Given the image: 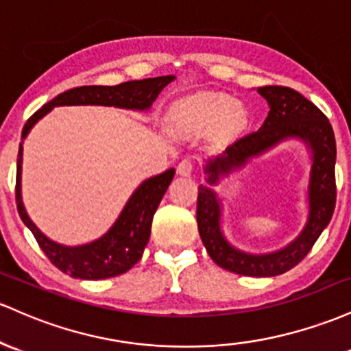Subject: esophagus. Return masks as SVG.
I'll list each match as a JSON object with an SVG mask.
<instances>
[{
	"label": "esophagus",
	"mask_w": 351,
	"mask_h": 351,
	"mask_svg": "<svg viewBox=\"0 0 351 351\" xmlns=\"http://www.w3.org/2000/svg\"><path fill=\"white\" fill-rule=\"evenodd\" d=\"M192 167H194V165H192L191 159L180 160L179 165H177V174L182 177H189L192 174Z\"/></svg>",
	"instance_id": "1"
}]
</instances>
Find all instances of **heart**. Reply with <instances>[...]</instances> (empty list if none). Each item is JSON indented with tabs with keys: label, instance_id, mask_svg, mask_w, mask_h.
<instances>
[{
	"label": "heart",
	"instance_id": "1",
	"mask_svg": "<svg viewBox=\"0 0 351 351\" xmlns=\"http://www.w3.org/2000/svg\"><path fill=\"white\" fill-rule=\"evenodd\" d=\"M172 117L179 125L208 131L217 125L220 134H234L247 121V112L239 102L223 93H199L176 106Z\"/></svg>",
	"mask_w": 351,
	"mask_h": 351
}]
</instances>
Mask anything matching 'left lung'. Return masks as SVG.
Instances as JSON below:
<instances>
[{
    "mask_svg": "<svg viewBox=\"0 0 351 351\" xmlns=\"http://www.w3.org/2000/svg\"><path fill=\"white\" fill-rule=\"evenodd\" d=\"M257 93L269 102V116L257 132L228 145L223 154L206 160V186H199L197 226L207 254L219 267L247 277H275L293 269L308 254L324 228L332 220L337 186L335 160L337 144L332 124L325 114L295 89L263 86ZM298 138L311 149L309 217L302 232L283 250L269 254H250L234 247L221 232V204L212 185L232 171L243 168L255 156L265 154L283 140Z\"/></svg>",
    "mask_w": 351,
    "mask_h": 351,
    "instance_id": "left-lung-1",
    "label": "left lung"
}]
</instances>
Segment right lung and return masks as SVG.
Segmentation results:
<instances>
[{
    "label": "right lung",
    "mask_w": 351,
    "mask_h": 351,
    "mask_svg": "<svg viewBox=\"0 0 351 351\" xmlns=\"http://www.w3.org/2000/svg\"><path fill=\"white\" fill-rule=\"evenodd\" d=\"M174 80L176 76H159L128 81L117 86H81V88L64 90L34 112L23 128L16 169V206L19 217L33 232L34 239L51 263L69 277L82 278V280H102L131 270L143 257V252L151 237L152 217L169 184L174 179L176 171L169 169L162 174L144 180L129 197L116 222L99 239L82 245H62L46 237L34 226L23 204V141L26 139L33 125L58 106H114L131 111H149L160 90Z\"/></svg>",
    "instance_id": "add662e5"
}]
</instances>
